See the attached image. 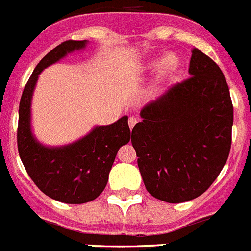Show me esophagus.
I'll return each instance as SVG.
<instances>
[{
    "label": "esophagus",
    "mask_w": 251,
    "mask_h": 251,
    "mask_svg": "<svg viewBox=\"0 0 251 251\" xmlns=\"http://www.w3.org/2000/svg\"><path fill=\"white\" fill-rule=\"evenodd\" d=\"M137 122H138V121H137V118H134V117H130V118L128 119V124H129L130 129H133V127L136 126Z\"/></svg>",
    "instance_id": "esophagus-1"
}]
</instances>
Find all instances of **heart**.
Segmentation results:
<instances>
[{"label": "heart", "mask_w": 251, "mask_h": 251, "mask_svg": "<svg viewBox=\"0 0 251 251\" xmlns=\"http://www.w3.org/2000/svg\"><path fill=\"white\" fill-rule=\"evenodd\" d=\"M179 66H181V61H179L178 56L172 52L166 54L161 57V60L156 61H150L146 65V68L150 70H154L157 69V77L158 80H168L170 77L175 76L178 73Z\"/></svg>", "instance_id": "obj_1"}]
</instances>
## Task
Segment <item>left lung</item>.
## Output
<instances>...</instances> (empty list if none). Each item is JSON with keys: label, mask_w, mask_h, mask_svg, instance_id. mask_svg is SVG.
I'll return each instance as SVG.
<instances>
[{"label": "left lung", "mask_w": 251, "mask_h": 251, "mask_svg": "<svg viewBox=\"0 0 251 251\" xmlns=\"http://www.w3.org/2000/svg\"><path fill=\"white\" fill-rule=\"evenodd\" d=\"M187 80L141 110L132 145L147 191L158 200H194L212 185L231 147L234 108L214 60L192 49Z\"/></svg>", "instance_id": "8db88e82"}]
</instances>
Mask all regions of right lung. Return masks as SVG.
<instances>
[{"label": "right lung", "mask_w": 251, "mask_h": 251, "mask_svg": "<svg viewBox=\"0 0 251 251\" xmlns=\"http://www.w3.org/2000/svg\"><path fill=\"white\" fill-rule=\"evenodd\" d=\"M86 44V40H69L45 55L26 84L19 108L17 147L25 170L44 194L65 203L95 200L105 188L117 152L130 139L127 115L109 126H97L80 139L59 147L40 143L32 133L31 101L39 75Z\"/></svg>", "instance_id": "1"}]
</instances>
